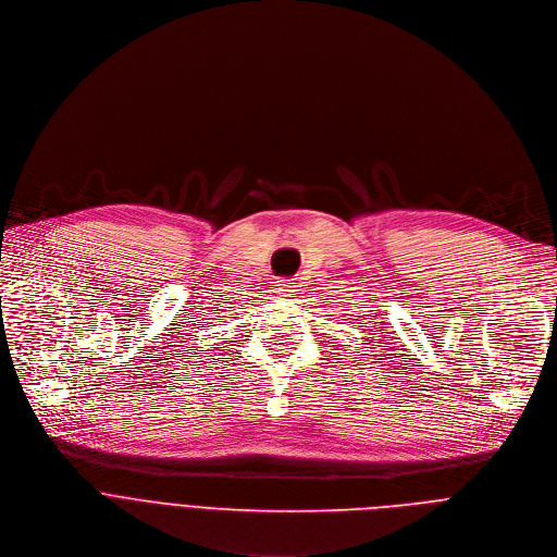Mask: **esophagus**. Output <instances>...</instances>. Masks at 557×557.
I'll list each match as a JSON object with an SVG mask.
<instances>
[{"label":"esophagus","mask_w":557,"mask_h":557,"mask_svg":"<svg viewBox=\"0 0 557 557\" xmlns=\"http://www.w3.org/2000/svg\"><path fill=\"white\" fill-rule=\"evenodd\" d=\"M276 294H278L281 298H292V296L296 294V285L289 283V281H278V283H276Z\"/></svg>","instance_id":"esophagus-1"}]
</instances>
